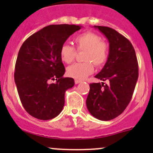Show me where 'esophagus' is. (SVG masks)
<instances>
[{"mask_svg": "<svg viewBox=\"0 0 153 153\" xmlns=\"http://www.w3.org/2000/svg\"><path fill=\"white\" fill-rule=\"evenodd\" d=\"M81 81H80V80H77V79L75 80V84H79V83H81Z\"/></svg>", "mask_w": 153, "mask_h": 153, "instance_id": "esophagus-1", "label": "esophagus"}]
</instances>
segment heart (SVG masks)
Instances as JSON below:
<instances>
[{"instance_id": "b5f03b06", "label": "heart", "mask_w": 153, "mask_h": 153, "mask_svg": "<svg viewBox=\"0 0 153 153\" xmlns=\"http://www.w3.org/2000/svg\"><path fill=\"white\" fill-rule=\"evenodd\" d=\"M78 52L84 51L83 60L85 62L76 63L67 68V75L77 80H83L94 72V65L102 67L109 56V47L101 38L92 32H86L74 39ZM77 52L74 47L64 44L60 49V57L63 62L70 64L75 59Z\"/></svg>"}]
</instances>
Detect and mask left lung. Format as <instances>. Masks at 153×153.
<instances>
[{
    "label": "left lung",
    "instance_id": "obj_1",
    "mask_svg": "<svg viewBox=\"0 0 153 153\" xmlns=\"http://www.w3.org/2000/svg\"><path fill=\"white\" fill-rule=\"evenodd\" d=\"M109 44L105 65L95 78L104 82L89 84L86 106L91 115L101 121H109L121 115L132 97L138 78V64L130 41L115 29L94 26Z\"/></svg>",
    "mask_w": 153,
    "mask_h": 153
}]
</instances>
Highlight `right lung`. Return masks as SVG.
<instances>
[{
	"label": "right lung",
	"mask_w": 153,
	"mask_h": 153,
	"mask_svg": "<svg viewBox=\"0 0 153 153\" xmlns=\"http://www.w3.org/2000/svg\"><path fill=\"white\" fill-rule=\"evenodd\" d=\"M81 26L56 24L44 27L29 37L18 52L15 82L20 100L27 112L40 120L58 116L64 107V95L75 84L64 78L65 67L60 49ZM55 80V83H51Z\"/></svg>",
	"instance_id": "obj_1"
}]
</instances>
